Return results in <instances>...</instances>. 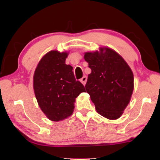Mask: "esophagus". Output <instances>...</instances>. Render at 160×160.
<instances>
[{"label":"esophagus","instance_id":"1","mask_svg":"<svg viewBox=\"0 0 160 160\" xmlns=\"http://www.w3.org/2000/svg\"><path fill=\"white\" fill-rule=\"evenodd\" d=\"M87 78L86 76H84L82 78L80 79V82L82 83L83 85H85V84L87 82Z\"/></svg>","mask_w":160,"mask_h":160}]
</instances>
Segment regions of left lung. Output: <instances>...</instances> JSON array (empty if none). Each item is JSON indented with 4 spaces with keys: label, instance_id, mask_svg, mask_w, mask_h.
<instances>
[{
    "label": "left lung",
    "instance_id": "1",
    "mask_svg": "<svg viewBox=\"0 0 160 160\" xmlns=\"http://www.w3.org/2000/svg\"><path fill=\"white\" fill-rule=\"evenodd\" d=\"M84 58L91 69L85 88L97 112L109 120L118 119L133 91L134 78L130 67L120 54L108 47L86 52Z\"/></svg>",
    "mask_w": 160,
    "mask_h": 160
}]
</instances>
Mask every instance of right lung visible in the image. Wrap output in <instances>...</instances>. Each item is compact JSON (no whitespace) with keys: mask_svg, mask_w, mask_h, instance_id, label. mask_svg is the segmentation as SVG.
Returning a JSON list of instances; mask_svg holds the SVG:
<instances>
[{"mask_svg":"<svg viewBox=\"0 0 160 160\" xmlns=\"http://www.w3.org/2000/svg\"><path fill=\"white\" fill-rule=\"evenodd\" d=\"M67 52L51 51L37 66L33 75V90L40 109L47 118L58 122L72 115L76 98L85 92L76 80L73 67L65 64Z\"/></svg>","mask_w":160,"mask_h":160,"instance_id":"obj_1","label":"right lung"}]
</instances>
